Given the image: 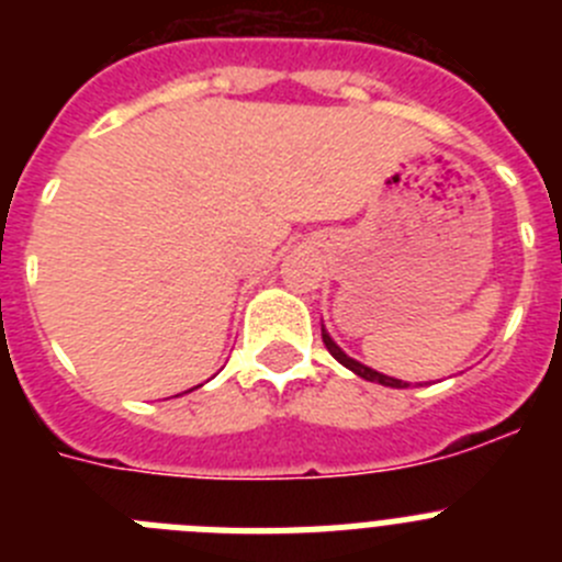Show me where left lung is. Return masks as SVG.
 Masks as SVG:
<instances>
[{
	"label": "left lung",
	"instance_id": "obj_1",
	"mask_svg": "<svg viewBox=\"0 0 562 562\" xmlns=\"http://www.w3.org/2000/svg\"><path fill=\"white\" fill-rule=\"evenodd\" d=\"M321 331H324V342H326V349H329V355L335 357V360L340 362V366H346V369H349V371H355L357 376H362V380H369V382H380V385H391V389H408V382L394 380V376L380 374V371H374V369H369V366H362V362L351 360V357L346 355V351H342L335 340H331L329 331H326V329H321Z\"/></svg>",
	"mask_w": 562,
	"mask_h": 562
}]
</instances>
